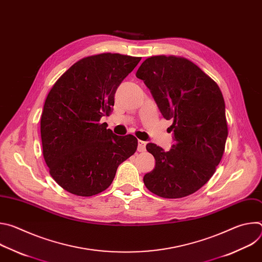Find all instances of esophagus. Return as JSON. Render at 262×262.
<instances>
[{"label":"esophagus","instance_id":"34e87169","mask_svg":"<svg viewBox=\"0 0 262 262\" xmlns=\"http://www.w3.org/2000/svg\"><path fill=\"white\" fill-rule=\"evenodd\" d=\"M145 149H146V142L139 140L138 141V151L143 152V151H145Z\"/></svg>","mask_w":262,"mask_h":262}]
</instances>
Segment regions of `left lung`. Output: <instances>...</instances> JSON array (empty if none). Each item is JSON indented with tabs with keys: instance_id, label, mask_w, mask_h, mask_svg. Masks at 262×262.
<instances>
[{
	"instance_id": "8db88e82",
	"label": "left lung",
	"mask_w": 262,
	"mask_h": 262,
	"mask_svg": "<svg viewBox=\"0 0 262 262\" xmlns=\"http://www.w3.org/2000/svg\"><path fill=\"white\" fill-rule=\"evenodd\" d=\"M137 78L150 90L162 115L172 120L175 144L169 151L148 143L156 167L143 180L151 193L168 199L197 192L210 179L225 151L228 126L217 84L183 57L152 56Z\"/></svg>"
}]
</instances>
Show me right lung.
<instances>
[{
	"label": "right lung",
	"mask_w": 262,
	"mask_h": 262,
	"mask_svg": "<svg viewBox=\"0 0 262 262\" xmlns=\"http://www.w3.org/2000/svg\"><path fill=\"white\" fill-rule=\"evenodd\" d=\"M141 57L103 53L74 63L50 90L41 114L42 154L54 180L65 191L90 197L106 190L138 140L116 136L101 123L120 83Z\"/></svg>",
	"instance_id": "right-lung-1"
}]
</instances>
